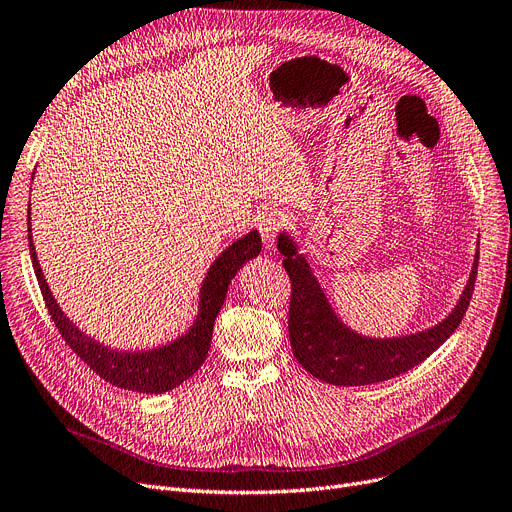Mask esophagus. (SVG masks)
I'll return each instance as SVG.
<instances>
[{
	"instance_id": "obj_1",
	"label": "esophagus",
	"mask_w": 512,
	"mask_h": 512,
	"mask_svg": "<svg viewBox=\"0 0 512 512\" xmlns=\"http://www.w3.org/2000/svg\"><path fill=\"white\" fill-rule=\"evenodd\" d=\"M288 226V215L280 209H265L259 213L257 217V228L259 234L265 242V247H274V240L278 236L280 230H284Z\"/></svg>"
}]
</instances>
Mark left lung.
<instances>
[{
  "label": "left lung",
  "instance_id": "obj_1",
  "mask_svg": "<svg viewBox=\"0 0 512 512\" xmlns=\"http://www.w3.org/2000/svg\"><path fill=\"white\" fill-rule=\"evenodd\" d=\"M278 251L286 257L282 265L291 278L288 337L295 358L316 379L341 387L381 383L425 362L460 326L475 291L479 265V255H475L469 284L446 320L408 337L368 339L349 330L335 316L305 257L297 255L291 238L280 234Z\"/></svg>",
  "mask_w": 512,
  "mask_h": 512
}]
</instances>
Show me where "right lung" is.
I'll return each mask as SVG.
<instances>
[{"label": "right lung", "mask_w": 512, "mask_h": 512, "mask_svg": "<svg viewBox=\"0 0 512 512\" xmlns=\"http://www.w3.org/2000/svg\"><path fill=\"white\" fill-rule=\"evenodd\" d=\"M29 224V251L33 259V270L39 282V291L46 301L50 311V318L56 324L58 332L62 335L64 343L69 345L77 358H81L90 370H94L100 379L106 383L140 391V393H165L177 385H182L186 379L203 366L213 337L215 318L219 314L221 305H224L228 286L236 272L242 268V263L257 257L261 251V238L257 230L249 232L236 240L232 247L221 253L207 272V278L201 288V311H198L196 322L186 332L184 337L175 339L173 343L150 349V351H117L96 343L92 337L83 335V332L73 326V322L62 314V309L54 301L50 286L41 274L39 261L35 255L33 238H31V209L27 215Z\"/></svg>", "instance_id": "obj_1"}]
</instances>
